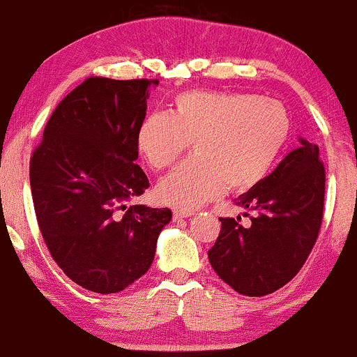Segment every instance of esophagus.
Listing matches in <instances>:
<instances>
[{
  "label": "esophagus",
  "instance_id": "obj_1",
  "mask_svg": "<svg viewBox=\"0 0 357 357\" xmlns=\"http://www.w3.org/2000/svg\"><path fill=\"white\" fill-rule=\"evenodd\" d=\"M174 218L179 220V218H190V216L195 215V211L192 210H183V208H179V210H174L173 211Z\"/></svg>",
  "mask_w": 357,
  "mask_h": 357
}]
</instances>
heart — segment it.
<instances>
[{
  "label": "heart",
  "instance_id": "heart-1",
  "mask_svg": "<svg viewBox=\"0 0 357 357\" xmlns=\"http://www.w3.org/2000/svg\"><path fill=\"white\" fill-rule=\"evenodd\" d=\"M292 124L280 102L255 93L188 90L171 114H151L137 130V149L153 169L169 167L192 141L195 155L155 186L171 206H202L227 188H253L275 166Z\"/></svg>",
  "mask_w": 357,
  "mask_h": 357
}]
</instances>
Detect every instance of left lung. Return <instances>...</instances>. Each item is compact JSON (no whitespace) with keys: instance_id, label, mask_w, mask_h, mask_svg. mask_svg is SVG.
Returning <instances> with one entry per match:
<instances>
[{"instance_id":"8db88e82","label":"left lung","mask_w":357,"mask_h":357,"mask_svg":"<svg viewBox=\"0 0 357 357\" xmlns=\"http://www.w3.org/2000/svg\"><path fill=\"white\" fill-rule=\"evenodd\" d=\"M324 191L319 147L301 139V147L287 154L273 173L236 199L253 211L250 227L238 223L240 216L220 218V235L208 252L213 270L241 296L261 297L284 287L312 252Z\"/></svg>"}]
</instances>
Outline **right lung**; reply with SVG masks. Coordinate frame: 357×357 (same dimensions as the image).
Returning a JSON list of instances; mask_svg holds the SVG:
<instances>
[{"label": "right lung", "instance_id": "obj_1", "mask_svg": "<svg viewBox=\"0 0 357 357\" xmlns=\"http://www.w3.org/2000/svg\"><path fill=\"white\" fill-rule=\"evenodd\" d=\"M158 80L89 77L56 105L30 159L48 252L68 278L116 294L149 270L171 210L127 203L149 188L137 130Z\"/></svg>", "mask_w": 357, "mask_h": 357}]
</instances>
